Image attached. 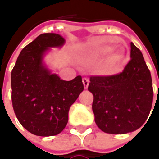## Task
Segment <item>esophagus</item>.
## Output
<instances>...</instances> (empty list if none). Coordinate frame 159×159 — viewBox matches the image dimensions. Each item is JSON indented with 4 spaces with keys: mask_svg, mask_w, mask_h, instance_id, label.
Instances as JSON below:
<instances>
[{
    "mask_svg": "<svg viewBox=\"0 0 159 159\" xmlns=\"http://www.w3.org/2000/svg\"><path fill=\"white\" fill-rule=\"evenodd\" d=\"M83 86L85 89H87L88 86H89V80L88 79V78H83Z\"/></svg>",
    "mask_w": 159,
    "mask_h": 159,
    "instance_id": "34e87169",
    "label": "esophagus"
}]
</instances>
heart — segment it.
Segmentation results:
<instances>
[{
	"label": "heart",
	"instance_id": "1",
	"mask_svg": "<svg viewBox=\"0 0 159 159\" xmlns=\"http://www.w3.org/2000/svg\"><path fill=\"white\" fill-rule=\"evenodd\" d=\"M113 50V47L106 45L98 49V53L102 55H107ZM125 58V53L121 51H114L111 53L103 64L102 71L107 75H113L120 70V66Z\"/></svg>",
	"mask_w": 159,
	"mask_h": 159
}]
</instances>
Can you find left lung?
<instances>
[{"mask_svg": "<svg viewBox=\"0 0 159 159\" xmlns=\"http://www.w3.org/2000/svg\"><path fill=\"white\" fill-rule=\"evenodd\" d=\"M131 59L123 71L90 76L92 109L100 129L110 134L134 132L149 116L153 100L151 72L140 50L131 43Z\"/></svg>", "mask_w": 159, "mask_h": 159, "instance_id": "8db88e82", "label": "left lung"}]
</instances>
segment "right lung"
I'll list each match as a JSON object with an SVG mask.
<instances>
[{"label":"right lung","instance_id":"obj_1","mask_svg":"<svg viewBox=\"0 0 159 159\" xmlns=\"http://www.w3.org/2000/svg\"><path fill=\"white\" fill-rule=\"evenodd\" d=\"M64 41L57 33L40 34L22 49L11 73L14 114L23 127L37 136L60 134L70 107L84 89L81 76L64 81L43 64L49 47H61Z\"/></svg>","mask_w":159,"mask_h":159}]
</instances>
